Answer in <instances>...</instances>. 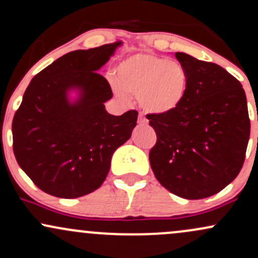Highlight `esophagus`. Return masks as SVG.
<instances>
[{
  "mask_svg": "<svg viewBox=\"0 0 258 258\" xmlns=\"http://www.w3.org/2000/svg\"><path fill=\"white\" fill-rule=\"evenodd\" d=\"M138 123H139V125H141V126H146V125H148L147 117L143 116V115H142V114H139V115H138Z\"/></svg>",
  "mask_w": 258,
  "mask_h": 258,
  "instance_id": "34e87169",
  "label": "esophagus"
}]
</instances>
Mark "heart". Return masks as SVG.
<instances>
[{
    "mask_svg": "<svg viewBox=\"0 0 258 258\" xmlns=\"http://www.w3.org/2000/svg\"><path fill=\"white\" fill-rule=\"evenodd\" d=\"M116 91L137 94L144 110L172 114L184 102L189 75L184 65L153 53H137L123 59L116 70Z\"/></svg>",
    "mask_w": 258,
    "mask_h": 258,
    "instance_id": "obj_1",
    "label": "heart"
}]
</instances>
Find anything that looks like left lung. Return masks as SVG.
<instances>
[{"instance_id": "8db88e82", "label": "left lung", "mask_w": 258, "mask_h": 258, "mask_svg": "<svg viewBox=\"0 0 258 258\" xmlns=\"http://www.w3.org/2000/svg\"><path fill=\"white\" fill-rule=\"evenodd\" d=\"M189 75L182 105L168 115H147L156 143L150 166L160 184L189 200L226 188L240 172L250 119L240 82L215 63L177 52Z\"/></svg>"}]
</instances>
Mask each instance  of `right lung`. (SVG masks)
<instances>
[{"label":"right lung","mask_w":258,"mask_h":258,"mask_svg":"<svg viewBox=\"0 0 258 258\" xmlns=\"http://www.w3.org/2000/svg\"><path fill=\"white\" fill-rule=\"evenodd\" d=\"M120 41L79 49L34 76L12 122L13 152L22 170L44 193L84 197L103 184L115 150L131 137L138 112L110 115V85L98 73ZM79 91L70 102L67 93Z\"/></svg>","instance_id":"1"}]
</instances>
